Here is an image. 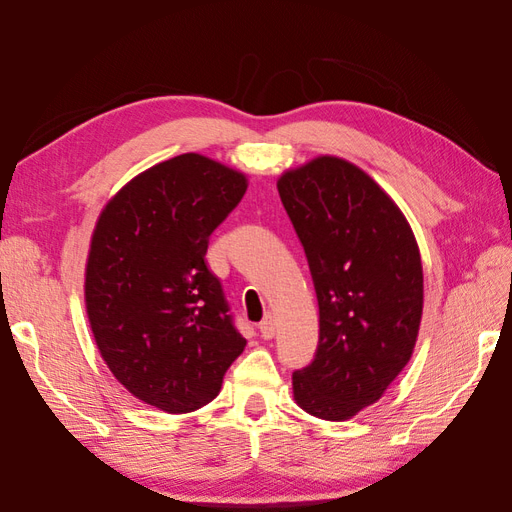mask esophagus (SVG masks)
Returning <instances> with one entry per match:
<instances>
[{
    "label": "esophagus",
    "mask_w": 512,
    "mask_h": 512,
    "mask_svg": "<svg viewBox=\"0 0 512 512\" xmlns=\"http://www.w3.org/2000/svg\"><path fill=\"white\" fill-rule=\"evenodd\" d=\"M258 329H260V335H262V337L271 339V337L275 335V320H273V316L267 314L265 318H262V322L258 324Z\"/></svg>",
    "instance_id": "1"
}]
</instances>
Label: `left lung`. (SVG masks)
<instances>
[{"label": "left lung", "instance_id": "obj_1", "mask_svg": "<svg viewBox=\"0 0 512 512\" xmlns=\"http://www.w3.org/2000/svg\"><path fill=\"white\" fill-rule=\"evenodd\" d=\"M320 309L314 361L292 374L297 404L344 421L382 397L410 361L423 267L404 215L354 164L324 156L277 181Z\"/></svg>", "mask_w": 512, "mask_h": 512}]
</instances>
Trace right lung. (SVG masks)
Masks as SVG:
<instances>
[{
    "mask_svg": "<svg viewBox=\"0 0 512 512\" xmlns=\"http://www.w3.org/2000/svg\"><path fill=\"white\" fill-rule=\"evenodd\" d=\"M245 190L237 170L183 153L132 179L100 215L87 316L108 369L149 406L173 414L207 406L245 348L205 258Z\"/></svg>",
    "mask_w": 512,
    "mask_h": 512,
    "instance_id": "add662e5",
    "label": "right lung"
}]
</instances>
